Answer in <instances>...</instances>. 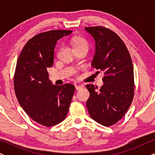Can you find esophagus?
<instances>
[{"instance_id":"34e87169","label":"esophagus","mask_w":155,"mask_h":155,"mask_svg":"<svg viewBox=\"0 0 155 155\" xmlns=\"http://www.w3.org/2000/svg\"><path fill=\"white\" fill-rule=\"evenodd\" d=\"M75 89L77 90H80L81 89H82V86H81V85H75Z\"/></svg>"}]
</instances>
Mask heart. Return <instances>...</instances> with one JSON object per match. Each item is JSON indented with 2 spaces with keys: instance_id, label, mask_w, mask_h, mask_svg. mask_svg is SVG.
Returning <instances> with one entry per match:
<instances>
[{
  "instance_id": "obj_1",
  "label": "heart",
  "mask_w": 155,
  "mask_h": 155,
  "mask_svg": "<svg viewBox=\"0 0 155 155\" xmlns=\"http://www.w3.org/2000/svg\"><path fill=\"white\" fill-rule=\"evenodd\" d=\"M71 43L73 44L75 50L78 49H87L88 51L89 47H90V44L89 42L83 37H75L71 39Z\"/></svg>"
}]
</instances>
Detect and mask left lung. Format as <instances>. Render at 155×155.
Masks as SVG:
<instances>
[{
    "label": "left lung",
    "instance_id": "8db88e82",
    "mask_svg": "<svg viewBox=\"0 0 155 155\" xmlns=\"http://www.w3.org/2000/svg\"><path fill=\"white\" fill-rule=\"evenodd\" d=\"M95 41L92 66L102 73L104 84H87V108L91 118L104 126L115 124L125 115L134 96V73L130 55L122 39L103 27H85Z\"/></svg>",
    "mask_w": 155,
    "mask_h": 155
}]
</instances>
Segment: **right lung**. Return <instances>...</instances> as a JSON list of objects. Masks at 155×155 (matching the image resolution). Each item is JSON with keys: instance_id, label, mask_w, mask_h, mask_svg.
Wrapping results in <instances>:
<instances>
[{"instance_id": "1", "label": "right lung", "mask_w": 155, "mask_h": 155, "mask_svg": "<svg viewBox=\"0 0 155 155\" xmlns=\"http://www.w3.org/2000/svg\"><path fill=\"white\" fill-rule=\"evenodd\" d=\"M71 33L51 30L35 36L25 44L17 61L16 97L27 115L42 126H55L65 119L75 92L71 84H53L47 72L54 64L57 41Z\"/></svg>"}]
</instances>
